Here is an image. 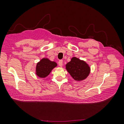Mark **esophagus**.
Wrapping results in <instances>:
<instances>
[{
    "label": "esophagus",
    "instance_id": "34e87169",
    "mask_svg": "<svg viewBox=\"0 0 124 124\" xmlns=\"http://www.w3.org/2000/svg\"><path fill=\"white\" fill-rule=\"evenodd\" d=\"M62 65H63V62H62V60L59 61V65L60 66V67H62Z\"/></svg>",
    "mask_w": 124,
    "mask_h": 124
}]
</instances>
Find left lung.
<instances>
[{"instance_id": "obj_1", "label": "left lung", "mask_w": 124, "mask_h": 124, "mask_svg": "<svg viewBox=\"0 0 124 124\" xmlns=\"http://www.w3.org/2000/svg\"><path fill=\"white\" fill-rule=\"evenodd\" d=\"M65 69L76 81H82L90 73L91 68L85 61L73 57L65 65Z\"/></svg>"}]
</instances>
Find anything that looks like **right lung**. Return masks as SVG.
<instances>
[{
	"mask_svg": "<svg viewBox=\"0 0 124 124\" xmlns=\"http://www.w3.org/2000/svg\"><path fill=\"white\" fill-rule=\"evenodd\" d=\"M57 66L55 62L50 60L46 57H43L36 64L35 67V74L38 77L43 78L47 77L52 69Z\"/></svg>",
	"mask_w": 124,
	"mask_h": 124,
	"instance_id": "obj_1",
	"label": "right lung"
}]
</instances>
